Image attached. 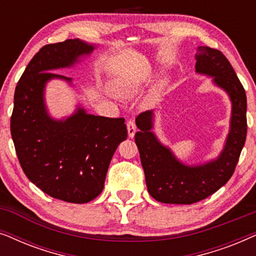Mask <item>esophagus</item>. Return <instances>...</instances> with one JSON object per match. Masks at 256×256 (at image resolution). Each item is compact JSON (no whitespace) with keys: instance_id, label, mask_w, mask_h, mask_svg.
Instances as JSON below:
<instances>
[{"instance_id":"1","label":"esophagus","mask_w":256,"mask_h":256,"mask_svg":"<svg viewBox=\"0 0 256 256\" xmlns=\"http://www.w3.org/2000/svg\"><path fill=\"white\" fill-rule=\"evenodd\" d=\"M127 129H128V135L129 138H134L135 132H136V124L135 121L132 118H129L127 121Z\"/></svg>"}]
</instances>
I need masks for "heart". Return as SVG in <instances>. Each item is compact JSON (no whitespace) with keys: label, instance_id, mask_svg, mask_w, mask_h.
<instances>
[{"label":"heart","instance_id":"1","mask_svg":"<svg viewBox=\"0 0 256 256\" xmlns=\"http://www.w3.org/2000/svg\"><path fill=\"white\" fill-rule=\"evenodd\" d=\"M146 79H148V76L144 73H141V74L132 76V78L128 79H118L113 84L114 90L120 96L129 98L134 96L136 92H138V90L146 82Z\"/></svg>","mask_w":256,"mask_h":256}]
</instances>
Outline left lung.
I'll return each instance as SVG.
<instances>
[{
  "label": "left lung",
  "instance_id": "obj_1",
  "mask_svg": "<svg viewBox=\"0 0 256 256\" xmlns=\"http://www.w3.org/2000/svg\"><path fill=\"white\" fill-rule=\"evenodd\" d=\"M196 72L213 76V82L225 90L232 101L230 129L219 157L197 166L180 163L171 150L160 143L152 129V110L136 118L140 130L135 143L144 170L148 192L157 202L190 205L200 202L224 186L236 170L247 135V98L242 84L222 51L199 46Z\"/></svg>",
  "mask_w": 256,
  "mask_h": 256
}]
</instances>
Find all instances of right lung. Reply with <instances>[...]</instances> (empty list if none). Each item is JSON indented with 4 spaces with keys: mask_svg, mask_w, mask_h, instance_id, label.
<instances>
[{
    "mask_svg": "<svg viewBox=\"0 0 256 256\" xmlns=\"http://www.w3.org/2000/svg\"><path fill=\"white\" fill-rule=\"evenodd\" d=\"M94 46L79 40L44 45L17 82L10 132L26 176L45 194L74 204L88 202L104 190L110 160L127 138L124 118L87 114L82 108L66 120H54L44 104L48 72L68 68Z\"/></svg>",
    "mask_w": 256,
    "mask_h": 256,
    "instance_id": "1",
    "label": "right lung"
}]
</instances>
